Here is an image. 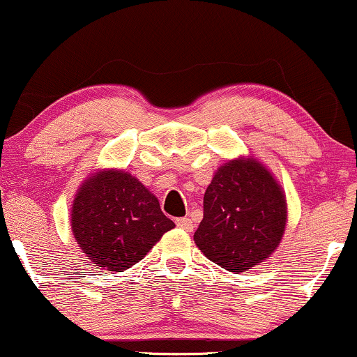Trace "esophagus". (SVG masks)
I'll return each mask as SVG.
<instances>
[{
	"mask_svg": "<svg viewBox=\"0 0 357 357\" xmlns=\"http://www.w3.org/2000/svg\"><path fill=\"white\" fill-rule=\"evenodd\" d=\"M175 224H177L180 229H183L187 232H192V229H194V222H192L189 218H180L175 221Z\"/></svg>",
	"mask_w": 357,
	"mask_h": 357,
	"instance_id": "obj_1",
	"label": "esophagus"
}]
</instances>
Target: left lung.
Instances as JSON below:
<instances>
[{
  "label": "left lung",
  "mask_w": 357,
  "mask_h": 357,
  "mask_svg": "<svg viewBox=\"0 0 357 357\" xmlns=\"http://www.w3.org/2000/svg\"><path fill=\"white\" fill-rule=\"evenodd\" d=\"M287 226L282 187L255 158H236L218 168L204 194V219L194 234L199 250L232 273L270 258Z\"/></svg>",
  "instance_id": "left-lung-1"
}]
</instances>
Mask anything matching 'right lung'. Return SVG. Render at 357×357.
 I'll list each match as a JSON object with an SVG mask.
<instances>
[{
    "instance_id": "obj_1",
    "label": "right lung",
    "mask_w": 357,
    "mask_h": 357,
    "mask_svg": "<svg viewBox=\"0 0 357 357\" xmlns=\"http://www.w3.org/2000/svg\"><path fill=\"white\" fill-rule=\"evenodd\" d=\"M70 222L79 248L107 271L131 268L175 227L138 178L114 168L92 174L79 187Z\"/></svg>"
}]
</instances>
